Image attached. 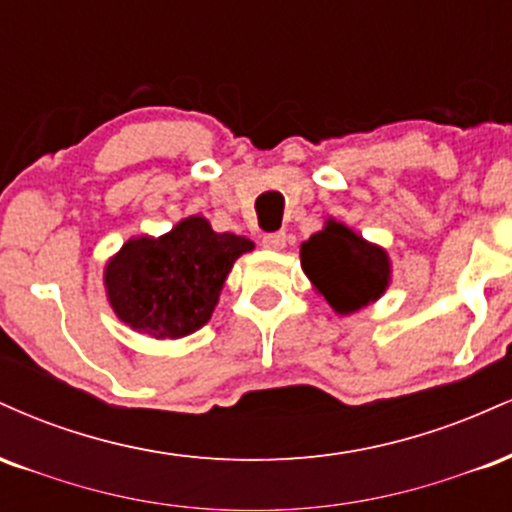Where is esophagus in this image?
<instances>
[{"mask_svg": "<svg viewBox=\"0 0 512 512\" xmlns=\"http://www.w3.org/2000/svg\"><path fill=\"white\" fill-rule=\"evenodd\" d=\"M262 245L267 250H284L286 248V233L279 231V233H267V236L262 238Z\"/></svg>", "mask_w": 512, "mask_h": 512, "instance_id": "esophagus-1", "label": "esophagus"}]
</instances>
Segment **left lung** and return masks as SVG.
Here are the masks:
<instances>
[{
	"label": "left lung",
	"instance_id": "obj_1",
	"mask_svg": "<svg viewBox=\"0 0 512 512\" xmlns=\"http://www.w3.org/2000/svg\"><path fill=\"white\" fill-rule=\"evenodd\" d=\"M301 267L339 315L375 303L390 286L387 252L334 219L301 245Z\"/></svg>",
	"mask_w": 512,
	"mask_h": 512
}]
</instances>
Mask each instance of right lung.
<instances>
[{"mask_svg": "<svg viewBox=\"0 0 512 512\" xmlns=\"http://www.w3.org/2000/svg\"><path fill=\"white\" fill-rule=\"evenodd\" d=\"M255 243L216 233L204 216H187L166 236L127 240L105 264L115 315L154 339H180L209 322L233 262Z\"/></svg>", "mask_w": 512, "mask_h": 512, "instance_id": "obj_1", "label": "right lung"}]
</instances>
